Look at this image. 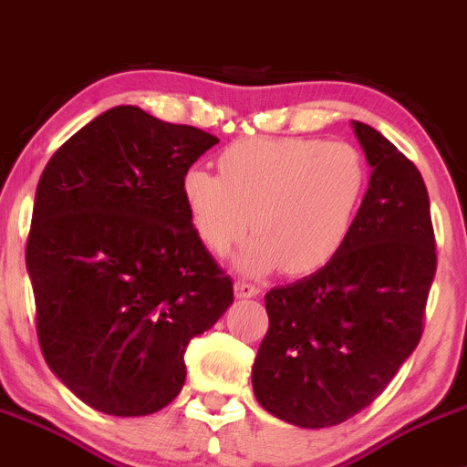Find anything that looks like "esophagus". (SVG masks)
Listing matches in <instances>:
<instances>
[{
	"mask_svg": "<svg viewBox=\"0 0 467 467\" xmlns=\"http://www.w3.org/2000/svg\"><path fill=\"white\" fill-rule=\"evenodd\" d=\"M234 294H237L239 298H253L260 294V285L251 283V280H237V283H234Z\"/></svg>",
	"mask_w": 467,
	"mask_h": 467,
	"instance_id": "1",
	"label": "esophagus"
}]
</instances>
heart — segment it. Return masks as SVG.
Here are the masks:
<instances>
[{"label": "heart", "mask_w": 467, "mask_h": 467, "mask_svg": "<svg viewBox=\"0 0 467 467\" xmlns=\"http://www.w3.org/2000/svg\"><path fill=\"white\" fill-rule=\"evenodd\" d=\"M219 172L189 169L184 205L214 255L255 230L237 257L251 274L321 269L354 233L372 182L358 148L321 139H244L221 152Z\"/></svg>", "instance_id": "1"}]
</instances>
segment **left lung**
Masks as SVG:
<instances>
[{"label":"left lung","mask_w":467,"mask_h":467,"mask_svg":"<svg viewBox=\"0 0 467 467\" xmlns=\"http://www.w3.org/2000/svg\"><path fill=\"white\" fill-rule=\"evenodd\" d=\"M354 130L372 166L363 212L333 260L266 292L253 363L262 409L303 429L335 427L386 390L422 337L436 275L422 175L377 130Z\"/></svg>","instance_id":"obj_1"}]
</instances>
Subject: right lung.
<instances>
[{"mask_svg": "<svg viewBox=\"0 0 467 467\" xmlns=\"http://www.w3.org/2000/svg\"><path fill=\"white\" fill-rule=\"evenodd\" d=\"M219 139L113 107L45 166L26 237L49 369L119 418L169 406L184 351L228 310L233 280L193 230L182 178Z\"/></svg>", "mask_w": 467, "mask_h": 467, "instance_id": "add662e5", "label": "right lung"}]
</instances>
